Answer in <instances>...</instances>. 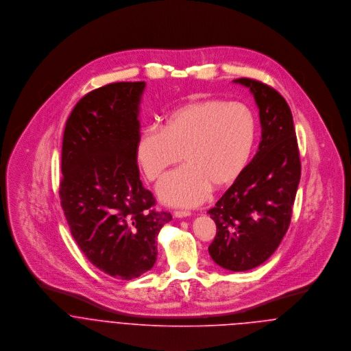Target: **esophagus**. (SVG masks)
Listing matches in <instances>:
<instances>
[{"mask_svg":"<svg viewBox=\"0 0 351 351\" xmlns=\"http://www.w3.org/2000/svg\"><path fill=\"white\" fill-rule=\"evenodd\" d=\"M188 216H191L189 210H174V217L182 219V217H188Z\"/></svg>","mask_w":351,"mask_h":351,"instance_id":"esophagus-1","label":"esophagus"}]
</instances>
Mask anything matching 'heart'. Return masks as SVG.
Here are the masks:
<instances>
[{
	"mask_svg": "<svg viewBox=\"0 0 351 351\" xmlns=\"http://www.w3.org/2000/svg\"><path fill=\"white\" fill-rule=\"evenodd\" d=\"M254 138L255 119L245 104L192 101L169 112L159 127L142 132L136 160L145 176L155 181L182 155L185 166L159 182L158 195L171 205L196 206L210 188H227L239 177Z\"/></svg>",
	"mask_w": 351,
	"mask_h": 351,
	"instance_id": "1",
	"label": "heart"
}]
</instances>
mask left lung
I'll list each match as a JSON object with an SVG mask.
<instances>
[{"label":"left lung","instance_id":"1","mask_svg":"<svg viewBox=\"0 0 351 351\" xmlns=\"http://www.w3.org/2000/svg\"><path fill=\"white\" fill-rule=\"evenodd\" d=\"M250 89L259 109L258 151L235 182L208 210L216 223L210 258L221 267L246 271L280 246L288 231L300 182L301 163L291 108L269 85L234 80Z\"/></svg>","mask_w":351,"mask_h":351}]
</instances>
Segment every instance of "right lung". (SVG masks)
<instances>
[{"mask_svg": "<svg viewBox=\"0 0 351 351\" xmlns=\"http://www.w3.org/2000/svg\"><path fill=\"white\" fill-rule=\"evenodd\" d=\"M145 82H116L92 90L69 116L62 143L60 204L84 255L110 277L149 271L156 237L171 220L154 209L141 178L136 145Z\"/></svg>", "mask_w": 351, "mask_h": 351, "instance_id": "obj_1", "label": "right lung"}]
</instances>
